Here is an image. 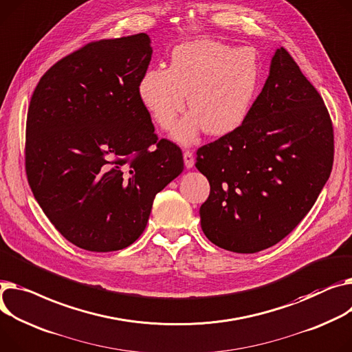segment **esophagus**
Masks as SVG:
<instances>
[{"label":"esophagus","instance_id":"34e87169","mask_svg":"<svg viewBox=\"0 0 352 352\" xmlns=\"http://www.w3.org/2000/svg\"><path fill=\"white\" fill-rule=\"evenodd\" d=\"M184 164L186 168L194 167V154L190 150H184Z\"/></svg>","mask_w":352,"mask_h":352}]
</instances>
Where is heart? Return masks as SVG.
<instances>
[{
    "mask_svg": "<svg viewBox=\"0 0 352 352\" xmlns=\"http://www.w3.org/2000/svg\"><path fill=\"white\" fill-rule=\"evenodd\" d=\"M261 83V62L253 48L230 50L217 41L182 43L173 51L170 67H153L138 83V96L154 122L171 130L185 109L191 113L174 137L190 143L201 129L223 135L238 129L250 113Z\"/></svg>",
    "mask_w": 352,
    "mask_h": 352,
    "instance_id": "b5f03b06",
    "label": "heart"
}]
</instances>
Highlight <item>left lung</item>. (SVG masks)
<instances>
[{"instance_id": "1", "label": "left lung", "mask_w": 352, "mask_h": 352, "mask_svg": "<svg viewBox=\"0 0 352 352\" xmlns=\"http://www.w3.org/2000/svg\"><path fill=\"white\" fill-rule=\"evenodd\" d=\"M333 161L330 113L280 48L246 120L197 151L195 167L210 185L199 208L205 236L236 253L276 245L309 214Z\"/></svg>"}]
</instances>
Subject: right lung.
I'll use <instances>...</instances> for the list:
<instances>
[{
    "label": "right lung",
    "mask_w": 352,
    "mask_h": 352,
    "mask_svg": "<svg viewBox=\"0 0 352 352\" xmlns=\"http://www.w3.org/2000/svg\"><path fill=\"white\" fill-rule=\"evenodd\" d=\"M147 34L89 42L38 82L28 107L25 171L39 206L70 243L120 250L146 229L155 195L184 170L138 96Z\"/></svg>",
    "instance_id": "1"
}]
</instances>
